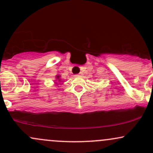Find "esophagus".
<instances>
[{
	"label": "esophagus",
	"instance_id": "obj_1",
	"mask_svg": "<svg viewBox=\"0 0 153 153\" xmlns=\"http://www.w3.org/2000/svg\"><path fill=\"white\" fill-rule=\"evenodd\" d=\"M81 75H82V74L79 73V74H78L75 75V76H81Z\"/></svg>",
	"mask_w": 153,
	"mask_h": 153
}]
</instances>
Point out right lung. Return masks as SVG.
I'll use <instances>...</instances> for the list:
<instances>
[{"label": "right lung", "instance_id": "1", "mask_svg": "<svg viewBox=\"0 0 153 153\" xmlns=\"http://www.w3.org/2000/svg\"><path fill=\"white\" fill-rule=\"evenodd\" d=\"M56 84H57V82H61V79H60V76H59V75H56ZM58 85V84H57Z\"/></svg>", "mask_w": 153, "mask_h": 153}]
</instances>
